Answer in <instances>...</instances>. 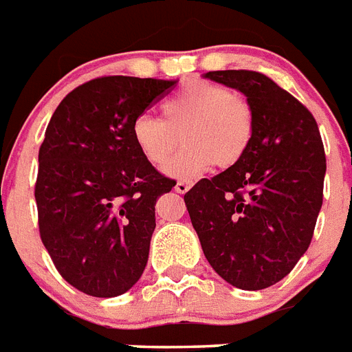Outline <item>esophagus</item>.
Masks as SVG:
<instances>
[{
    "label": "esophagus",
    "instance_id": "obj_1",
    "mask_svg": "<svg viewBox=\"0 0 352 352\" xmlns=\"http://www.w3.org/2000/svg\"><path fill=\"white\" fill-rule=\"evenodd\" d=\"M191 188V182L190 181H179L175 184V191L177 193H186V191Z\"/></svg>",
    "mask_w": 352,
    "mask_h": 352
}]
</instances>
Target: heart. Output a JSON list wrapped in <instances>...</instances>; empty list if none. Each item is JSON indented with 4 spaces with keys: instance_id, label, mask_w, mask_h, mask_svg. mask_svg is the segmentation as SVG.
<instances>
[{
    "instance_id": "obj_1",
    "label": "heart",
    "mask_w": 352,
    "mask_h": 352,
    "mask_svg": "<svg viewBox=\"0 0 352 352\" xmlns=\"http://www.w3.org/2000/svg\"><path fill=\"white\" fill-rule=\"evenodd\" d=\"M255 135L250 101L230 88L191 81L162 102V121L148 113L131 122V139L151 166L164 168L175 155L179 139L184 150L168 168L177 179H197L217 168H231L248 153Z\"/></svg>"
}]
</instances>
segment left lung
<instances>
[{
	"mask_svg": "<svg viewBox=\"0 0 352 352\" xmlns=\"http://www.w3.org/2000/svg\"><path fill=\"white\" fill-rule=\"evenodd\" d=\"M204 77L248 97L255 135L235 166L186 193V208L211 267L239 289H265L289 275L311 244L324 201V142L313 113L264 74Z\"/></svg>",
	"mask_w": 352,
	"mask_h": 352,
	"instance_id": "left-lung-1",
	"label": "left lung"
}]
</instances>
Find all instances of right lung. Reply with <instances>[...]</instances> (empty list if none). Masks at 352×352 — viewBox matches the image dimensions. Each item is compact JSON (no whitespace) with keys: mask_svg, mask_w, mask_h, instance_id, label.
<instances>
[{"mask_svg":"<svg viewBox=\"0 0 352 352\" xmlns=\"http://www.w3.org/2000/svg\"><path fill=\"white\" fill-rule=\"evenodd\" d=\"M177 81L104 76L68 94L39 148V235L59 275L97 298L141 278L155 230V202L177 184L151 166L131 122Z\"/></svg>","mask_w":352,"mask_h":352,"instance_id":"add662e5","label":"right lung"}]
</instances>
